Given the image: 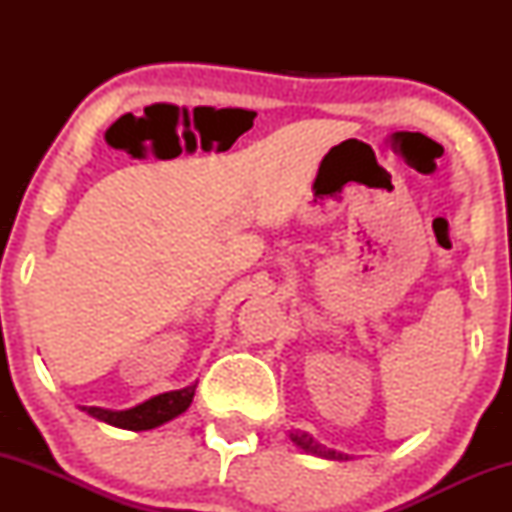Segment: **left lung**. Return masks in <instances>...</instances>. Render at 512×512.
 Masks as SVG:
<instances>
[{
	"instance_id": "left-lung-1",
	"label": "left lung",
	"mask_w": 512,
	"mask_h": 512,
	"mask_svg": "<svg viewBox=\"0 0 512 512\" xmlns=\"http://www.w3.org/2000/svg\"><path fill=\"white\" fill-rule=\"evenodd\" d=\"M293 445H298L303 452H308V455H315V457H322V460H337V462H344L349 460V455H344V452H337L332 448H327V445L317 443V440L310 436V433L305 431H296V433H289Z\"/></svg>"
}]
</instances>
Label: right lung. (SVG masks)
Instances as JSON below:
<instances>
[{
    "label": "right lung",
    "instance_id": "1",
    "mask_svg": "<svg viewBox=\"0 0 512 512\" xmlns=\"http://www.w3.org/2000/svg\"><path fill=\"white\" fill-rule=\"evenodd\" d=\"M197 383L180 387V390L161 392V395H154L146 402L137 404V407H129L122 411L115 409H103V407H79L86 411L93 419L103 421V424L125 428V431H151V428H158L168 421H173L175 416H180L182 411L192 404V397H195Z\"/></svg>",
    "mask_w": 512,
    "mask_h": 512
}]
</instances>
